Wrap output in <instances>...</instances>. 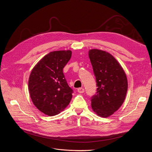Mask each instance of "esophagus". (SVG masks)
<instances>
[{
    "label": "esophagus",
    "mask_w": 152,
    "mask_h": 152,
    "mask_svg": "<svg viewBox=\"0 0 152 152\" xmlns=\"http://www.w3.org/2000/svg\"><path fill=\"white\" fill-rule=\"evenodd\" d=\"M84 89L83 88H78V90H77V91H78V93H84Z\"/></svg>",
    "instance_id": "esophagus-1"
}]
</instances>
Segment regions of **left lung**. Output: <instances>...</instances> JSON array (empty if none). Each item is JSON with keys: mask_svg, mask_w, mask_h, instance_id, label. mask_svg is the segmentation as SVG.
I'll list each match as a JSON object with an SVG mask.
<instances>
[{"mask_svg": "<svg viewBox=\"0 0 152 152\" xmlns=\"http://www.w3.org/2000/svg\"><path fill=\"white\" fill-rule=\"evenodd\" d=\"M88 55L98 87L97 94L91 99L92 109L99 117H109L125 100L128 88L126 75L110 53L93 49L89 50Z\"/></svg>", "mask_w": 152, "mask_h": 152, "instance_id": "left-lung-1", "label": "left lung"}]
</instances>
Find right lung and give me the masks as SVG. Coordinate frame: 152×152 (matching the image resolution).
Segmentation results:
<instances>
[{"mask_svg": "<svg viewBox=\"0 0 152 152\" xmlns=\"http://www.w3.org/2000/svg\"><path fill=\"white\" fill-rule=\"evenodd\" d=\"M71 56L70 50L51 52L37 62L30 74L31 99L37 109L47 115L59 114L71 101L73 90L63 73Z\"/></svg>", "mask_w": 152, "mask_h": 152, "instance_id": "add662e5", "label": "right lung"}]
</instances>
